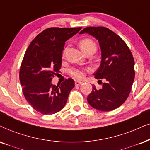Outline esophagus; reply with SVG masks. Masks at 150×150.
Segmentation results:
<instances>
[{"label": "esophagus", "instance_id": "obj_1", "mask_svg": "<svg viewBox=\"0 0 150 150\" xmlns=\"http://www.w3.org/2000/svg\"><path fill=\"white\" fill-rule=\"evenodd\" d=\"M82 83L83 82H81V81H75V86H79V85H81Z\"/></svg>", "mask_w": 150, "mask_h": 150}]
</instances>
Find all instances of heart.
I'll list each match as a JSON object with an SVG mask.
<instances>
[{
	"label": "heart",
	"instance_id": "1",
	"mask_svg": "<svg viewBox=\"0 0 150 150\" xmlns=\"http://www.w3.org/2000/svg\"><path fill=\"white\" fill-rule=\"evenodd\" d=\"M79 45L82 51L86 50V49L91 48V47L92 46H94L96 48V43H95L93 41L90 39H82V40L80 41V42H79ZM65 54H66V50H64L63 52L64 56L65 55ZM71 73L73 76H74L75 78H77V79L82 78L83 76H84V71L81 69H78V68H74V69H71Z\"/></svg>",
	"mask_w": 150,
	"mask_h": 150
}]
</instances>
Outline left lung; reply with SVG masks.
<instances>
[{
    "mask_svg": "<svg viewBox=\"0 0 150 150\" xmlns=\"http://www.w3.org/2000/svg\"><path fill=\"white\" fill-rule=\"evenodd\" d=\"M84 33L98 40L102 59L93 75L97 79L107 80L99 90L93 86L87 101L94 109L112 111L122 105L130 93L135 77L133 55L125 42L107 28L87 27L79 33Z\"/></svg>",
    "mask_w": 150,
    "mask_h": 150,
    "instance_id": "8db88e82",
    "label": "left lung"
}]
</instances>
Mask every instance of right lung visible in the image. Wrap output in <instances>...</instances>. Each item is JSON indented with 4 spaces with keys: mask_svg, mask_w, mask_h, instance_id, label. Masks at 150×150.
<instances>
[{
    "mask_svg": "<svg viewBox=\"0 0 150 150\" xmlns=\"http://www.w3.org/2000/svg\"><path fill=\"white\" fill-rule=\"evenodd\" d=\"M81 29H45L34 39L25 53L19 73L23 93L28 103L41 114H54L61 111L75 86L71 78L57 86L51 81L61 69L65 42Z\"/></svg>",
    "mask_w": 150,
    "mask_h": 150,
    "instance_id": "obj_1",
    "label": "right lung"
}]
</instances>
